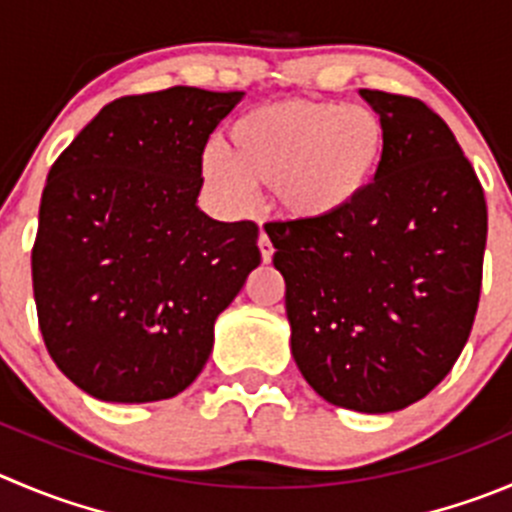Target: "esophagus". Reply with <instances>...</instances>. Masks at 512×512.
<instances>
[{
    "label": "esophagus",
    "instance_id": "obj_1",
    "mask_svg": "<svg viewBox=\"0 0 512 512\" xmlns=\"http://www.w3.org/2000/svg\"><path fill=\"white\" fill-rule=\"evenodd\" d=\"M259 251H261V259H264V264H269V261L274 259V246H271L269 236H266L264 231H261V236H259Z\"/></svg>",
    "mask_w": 512,
    "mask_h": 512
}]
</instances>
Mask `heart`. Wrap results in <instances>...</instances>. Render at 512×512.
Here are the masks:
<instances>
[{
	"instance_id": "heart-1",
	"label": "heart",
	"mask_w": 512,
	"mask_h": 512,
	"mask_svg": "<svg viewBox=\"0 0 512 512\" xmlns=\"http://www.w3.org/2000/svg\"><path fill=\"white\" fill-rule=\"evenodd\" d=\"M387 130L372 107L329 100H284L233 123L226 158L203 155V178L233 208H248L251 186L271 188L279 213L326 223L352 211L372 188Z\"/></svg>"
}]
</instances>
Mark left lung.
Wrapping results in <instances>:
<instances>
[{
	"label": "left lung",
	"mask_w": 512,
	"mask_h": 512,
	"mask_svg": "<svg viewBox=\"0 0 512 512\" xmlns=\"http://www.w3.org/2000/svg\"><path fill=\"white\" fill-rule=\"evenodd\" d=\"M359 92L387 130L372 188L334 221H276L266 233L299 372L326 402L382 415L430 394L460 357L480 301L488 206L435 110Z\"/></svg>",
	"instance_id": "left-lung-1"
}]
</instances>
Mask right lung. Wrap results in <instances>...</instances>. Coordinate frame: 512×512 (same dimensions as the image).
<instances>
[{
  "label": "right lung",
  "instance_id": "add662e5",
  "mask_svg": "<svg viewBox=\"0 0 512 512\" xmlns=\"http://www.w3.org/2000/svg\"><path fill=\"white\" fill-rule=\"evenodd\" d=\"M243 92L168 87L110 102L55 160L32 248L52 362L102 402L175 397L261 264L253 221L196 206L203 150Z\"/></svg>",
  "mask_w": 512,
  "mask_h": 512
}]
</instances>
